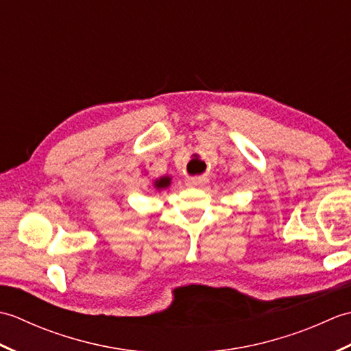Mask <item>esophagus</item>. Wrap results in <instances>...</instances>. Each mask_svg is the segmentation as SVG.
Masks as SVG:
<instances>
[{
  "instance_id": "1",
  "label": "esophagus",
  "mask_w": 351,
  "mask_h": 351,
  "mask_svg": "<svg viewBox=\"0 0 351 351\" xmlns=\"http://www.w3.org/2000/svg\"><path fill=\"white\" fill-rule=\"evenodd\" d=\"M205 182H206V178L196 176V178H190L187 181V185H190V187H200V185H204Z\"/></svg>"
}]
</instances>
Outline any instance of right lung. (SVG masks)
I'll return each instance as SVG.
<instances>
[{
	"label": "right lung",
	"instance_id": "add662e5",
	"mask_svg": "<svg viewBox=\"0 0 351 351\" xmlns=\"http://www.w3.org/2000/svg\"><path fill=\"white\" fill-rule=\"evenodd\" d=\"M170 184V178H160L158 181H155V187L156 189H166L167 185Z\"/></svg>",
	"mask_w": 351,
	"mask_h": 351
}]
</instances>
